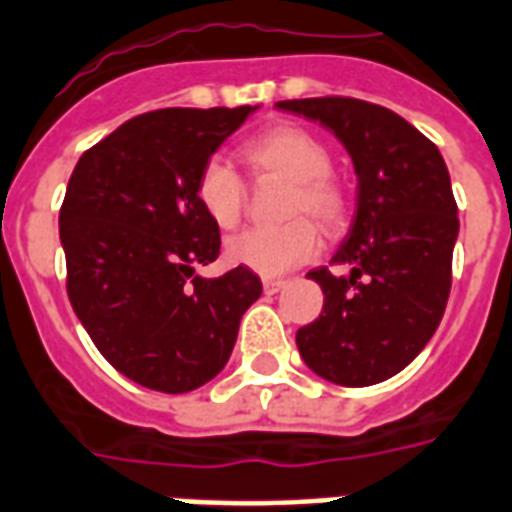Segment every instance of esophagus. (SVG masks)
I'll use <instances>...</instances> for the list:
<instances>
[{
	"instance_id": "1",
	"label": "esophagus",
	"mask_w": 512,
	"mask_h": 512,
	"mask_svg": "<svg viewBox=\"0 0 512 512\" xmlns=\"http://www.w3.org/2000/svg\"><path fill=\"white\" fill-rule=\"evenodd\" d=\"M284 287V282L282 279H265L263 282V290H265V295H276V292L282 290Z\"/></svg>"
}]
</instances>
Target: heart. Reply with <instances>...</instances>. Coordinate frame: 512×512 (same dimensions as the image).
Listing matches in <instances>:
<instances>
[{
  "mask_svg": "<svg viewBox=\"0 0 512 512\" xmlns=\"http://www.w3.org/2000/svg\"><path fill=\"white\" fill-rule=\"evenodd\" d=\"M239 152L257 179L290 182L282 209L292 220L233 236L225 247V257L260 276H282L317 257L322 236L313 221L317 219L327 230L341 228L349 212V198L341 182L330 174L333 158L327 144L306 128H268L263 134L249 136ZM195 198L217 228L233 230L247 209V185L233 166L212 158L198 174Z\"/></svg>",
  "mask_w": 512,
  "mask_h": 512,
  "instance_id": "b5f03b06",
  "label": "heart"
}]
</instances>
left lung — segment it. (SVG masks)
Instances as JSON below:
<instances>
[{
	"label": "left lung",
	"instance_id": "left-lung-1",
	"mask_svg": "<svg viewBox=\"0 0 512 512\" xmlns=\"http://www.w3.org/2000/svg\"><path fill=\"white\" fill-rule=\"evenodd\" d=\"M284 112L330 128L354 163L357 214L333 263L308 271L325 306L295 341L308 368L341 386L386 381L416 360L438 330L459 236L446 161L427 136L370 101L292 99Z\"/></svg>",
	"mask_w": 512,
	"mask_h": 512
}]
</instances>
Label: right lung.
Returning a JSON list of instances; mask_svg holds the SVG:
<instances>
[{"mask_svg": "<svg viewBox=\"0 0 512 512\" xmlns=\"http://www.w3.org/2000/svg\"><path fill=\"white\" fill-rule=\"evenodd\" d=\"M257 107L155 109L83 152L58 214L66 292L104 360L136 384L182 395L228 362L263 292L239 265L217 279L220 228L195 198L217 147Z\"/></svg>", "mask_w": 512, "mask_h": 512, "instance_id": "right-lung-1", "label": "right lung"}]
</instances>
